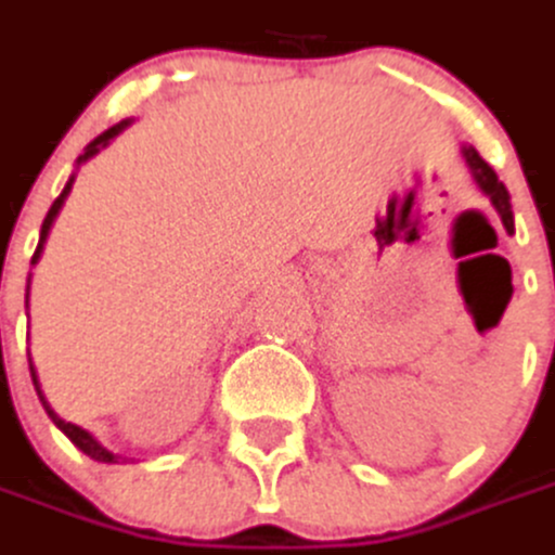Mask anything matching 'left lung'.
I'll return each mask as SVG.
<instances>
[{"label": "left lung", "instance_id": "left-lung-1", "mask_svg": "<svg viewBox=\"0 0 555 555\" xmlns=\"http://www.w3.org/2000/svg\"><path fill=\"white\" fill-rule=\"evenodd\" d=\"M463 157H466V163H469V169H473V176H476V182H479L481 191L491 197L494 209L501 212L503 228L513 234V206H509V194H506V188H503V182L498 179V172H494L488 163L481 160L479 154H476V147H463Z\"/></svg>", "mask_w": 555, "mask_h": 555}]
</instances>
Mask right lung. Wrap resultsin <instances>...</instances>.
I'll return each mask as SVG.
<instances>
[{
  "label": "right lung",
  "instance_id": "obj_1",
  "mask_svg": "<svg viewBox=\"0 0 555 555\" xmlns=\"http://www.w3.org/2000/svg\"><path fill=\"white\" fill-rule=\"evenodd\" d=\"M122 126H129V122H119V126H114V129H107L104 135H98V139L92 141L89 147H86V154L79 157V163L89 160L92 154H98V147H104L107 141L117 135ZM70 188H74V179H70V182H67V188L61 191V197H57V201L52 203V209H49V216H46V222H42V231H39V246H36V253H33V266H36V259H39V253H42V244H46V237H49V228H52L54 216H57V209H61V203H64V197L70 194ZM30 376H33V386H36V395H39V401H42L46 414L52 416L54 426H57V429H61L64 436L70 438V441H74V444H76V448H79V451H82V454H89V457H92V460H101V463H114V460H117V457H114V454H111V451H107L104 444H98V438H92V433H86V429H79V426H74V423H67V420H61V416L54 414L52 404L46 401V395H42V389H39V379H36V371H33V364H30Z\"/></svg>",
  "mask_w": 555,
  "mask_h": 555
}]
</instances>
